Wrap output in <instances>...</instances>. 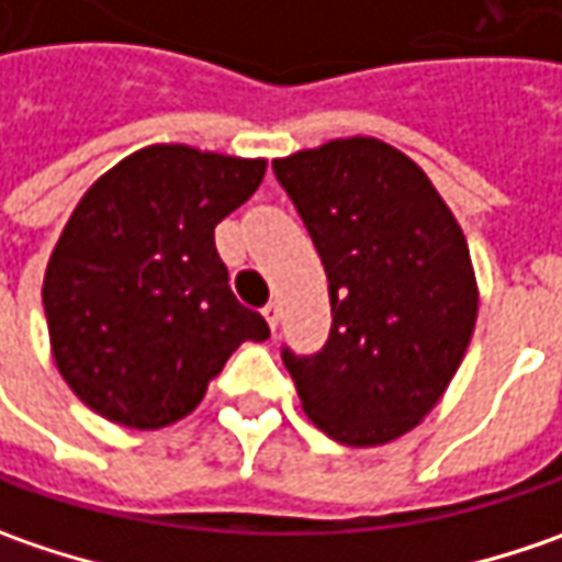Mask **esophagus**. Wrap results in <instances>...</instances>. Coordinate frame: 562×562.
Instances as JSON below:
<instances>
[{
    "mask_svg": "<svg viewBox=\"0 0 562 562\" xmlns=\"http://www.w3.org/2000/svg\"><path fill=\"white\" fill-rule=\"evenodd\" d=\"M263 317H267V324H270V329L280 327V305H277V302H270V305L263 307Z\"/></svg>",
    "mask_w": 562,
    "mask_h": 562,
    "instance_id": "obj_1",
    "label": "esophagus"
}]
</instances>
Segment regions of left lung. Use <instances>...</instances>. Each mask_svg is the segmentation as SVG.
I'll list each match as a JSON object with an SVG mask.
<instances>
[{
  "instance_id": "1",
  "label": "left lung",
  "mask_w": 562,
  "mask_h": 562,
  "mask_svg": "<svg viewBox=\"0 0 562 562\" xmlns=\"http://www.w3.org/2000/svg\"><path fill=\"white\" fill-rule=\"evenodd\" d=\"M329 282L324 349L282 364L305 415L346 447L403 437L443 396L477 317L465 235L422 166L374 137L273 159Z\"/></svg>"
}]
</instances>
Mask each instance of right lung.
Instances as JSON below:
<instances>
[{
	"mask_svg": "<svg viewBox=\"0 0 562 562\" xmlns=\"http://www.w3.org/2000/svg\"><path fill=\"white\" fill-rule=\"evenodd\" d=\"M263 172V159L154 144L90 184L43 277L53 358L87 408L137 430L172 425L245 339L270 336L213 241Z\"/></svg>",
	"mask_w": 562,
	"mask_h": 562,
	"instance_id": "obj_1",
	"label": "right lung"
}]
</instances>
